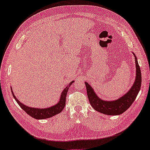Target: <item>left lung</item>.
<instances>
[{
	"label": "left lung",
	"instance_id": "8db88e82",
	"mask_svg": "<svg viewBox=\"0 0 150 150\" xmlns=\"http://www.w3.org/2000/svg\"><path fill=\"white\" fill-rule=\"evenodd\" d=\"M134 56L135 65H136V77H135L134 85L126 94L117 100L111 101L101 100L96 96L93 88L87 82L85 83L89 101L95 110L101 113L106 114V115H116L123 113L132 105L138 94L142 84L141 70H140L136 57L135 54Z\"/></svg>",
	"mask_w": 150,
	"mask_h": 150
}]
</instances>
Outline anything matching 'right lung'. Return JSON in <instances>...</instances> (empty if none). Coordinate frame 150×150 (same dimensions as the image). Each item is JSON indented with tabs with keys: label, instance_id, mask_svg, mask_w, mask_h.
<instances>
[{
	"label": "right lung",
	"instance_id": "add662e5",
	"mask_svg": "<svg viewBox=\"0 0 150 150\" xmlns=\"http://www.w3.org/2000/svg\"><path fill=\"white\" fill-rule=\"evenodd\" d=\"M73 82H74V81H71L70 83L69 84V85H67V87H66L65 89H64L63 91L62 92V94H61V96L60 101H59L57 104H56L55 105L51 107V108H49L46 109L31 108H29V107H27L25 105H23V103H21V102L16 98V97L15 96V95H14L13 90L12 89H11V91H12V93H13L14 98H15L16 102H17V103L19 105L21 108L28 114V115L31 116V117L33 118L37 119V120H42V119H47V118L53 117V116L57 114L61 113V111H62V110L65 106L66 96H67V93L68 92L69 87H70V85L72 84Z\"/></svg>",
	"mask_w": 150,
	"mask_h": 150
}]
</instances>
